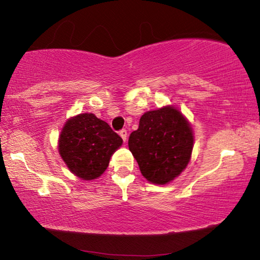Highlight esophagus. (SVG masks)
Here are the masks:
<instances>
[{"instance_id": "1", "label": "esophagus", "mask_w": 260, "mask_h": 260, "mask_svg": "<svg viewBox=\"0 0 260 260\" xmlns=\"http://www.w3.org/2000/svg\"><path fill=\"white\" fill-rule=\"evenodd\" d=\"M119 136L122 137L123 142H126V138H127V131H126L125 129L121 130V131H119Z\"/></svg>"}]
</instances>
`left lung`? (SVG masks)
Masks as SVG:
<instances>
[{"instance_id": "1", "label": "left lung", "mask_w": 260, "mask_h": 260, "mask_svg": "<svg viewBox=\"0 0 260 260\" xmlns=\"http://www.w3.org/2000/svg\"><path fill=\"white\" fill-rule=\"evenodd\" d=\"M129 150L149 182L168 184L189 164L193 148L192 127L175 107L145 112L129 137Z\"/></svg>"}]
</instances>
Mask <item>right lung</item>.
Segmentation results:
<instances>
[{"label":"right lung","mask_w":260,"mask_h":260,"mask_svg":"<svg viewBox=\"0 0 260 260\" xmlns=\"http://www.w3.org/2000/svg\"><path fill=\"white\" fill-rule=\"evenodd\" d=\"M123 139L93 114H80L66 122L59 135L58 151L78 178L92 180L107 170L110 157Z\"/></svg>","instance_id":"add662e5"}]
</instances>
